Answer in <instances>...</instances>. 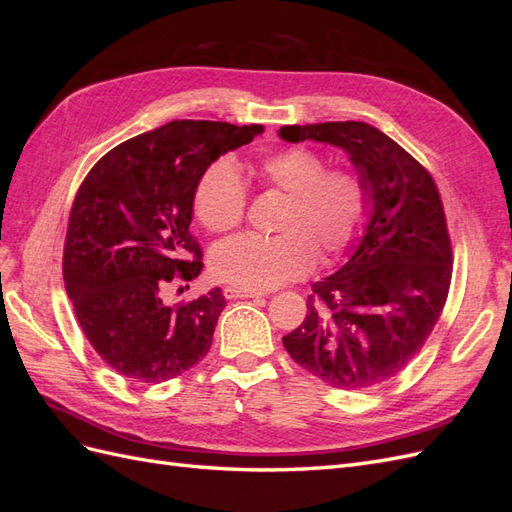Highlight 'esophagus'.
I'll return each instance as SVG.
<instances>
[{"instance_id": "34e87169", "label": "esophagus", "mask_w": 512, "mask_h": 512, "mask_svg": "<svg viewBox=\"0 0 512 512\" xmlns=\"http://www.w3.org/2000/svg\"><path fill=\"white\" fill-rule=\"evenodd\" d=\"M224 297L226 299H254V297H260V292H256V290H243V288H235V286H226L224 288Z\"/></svg>"}]
</instances>
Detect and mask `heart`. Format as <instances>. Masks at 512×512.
<instances>
[{
  "label": "heart",
  "mask_w": 512,
  "mask_h": 512,
  "mask_svg": "<svg viewBox=\"0 0 512 512\" xmlns=\"http://www.w3.org/2000/svg\"><path fill=\"white\" fill-rule=\"evenodd\" d=\"M252 173L262 188L286 194L275 220L280 235H239L213 247L215 280L243 290H271L337 258L359 237L369 213L363 177L350 168H327L320 153L286 147L267 153ZM245 185L228 160H215L198 177L192 209L198 224L222 235L243 222Z\"/></svg>",
  "instance_id": "heart-1"
}]
</instances>
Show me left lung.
Wrapping results in <instances>:
<instances>
[{
	"label": "left lung",
	"instance_id": "8db88e82",
	"mask_svg": "<svg viewBox=\"0 0 512 512\" xmlns=\"http://www.w3.org/2000/svg\"><path fill=\"white\" fill-rule=\"evenodd\" d=\"M280 136L344 149L369 192L365 235L342 269L312 286L284 348L335 389H369L412 361L444 309L453 250L440 192L425 166L369 123L284 126Z\"/></svg>",
	"mask_w": 512,
	"mask_h": 512
}]
</instances>
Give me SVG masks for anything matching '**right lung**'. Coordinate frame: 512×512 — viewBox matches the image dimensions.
I'll list each match as a JSON object with an SVG mask.
<instances>
[{
	"mask_svg": "<svg viewBox=\"0 0 512 512\" xmlns=\"http://www.w3.org/2000/svg\"><path fill=\"white\" fill-rule=\"evenodd\" d=\"M262 126L170 121L117 145L76 192L64 282L89 344L117 374L158 384L203 361L222 309L220 288L166 305L170 284L192 282L203 252L192 237L198 177Z\"/></svg>",
	"mask_w": 512,
	"mask_h": 512,
	"instance_id": "right-lung-1",
	"label": "right lung"
}]
</instances>
